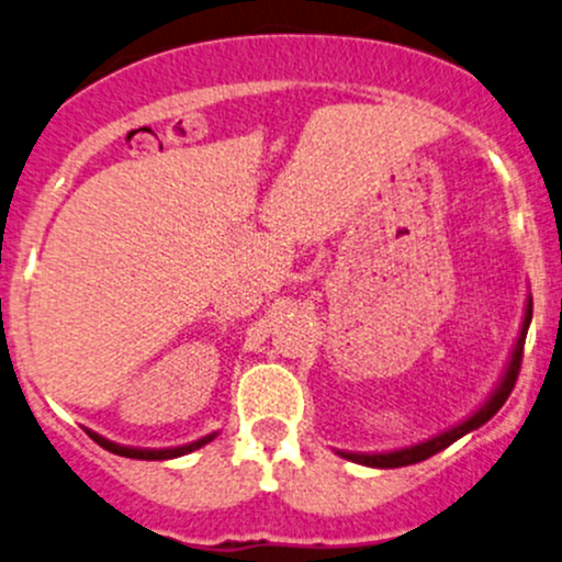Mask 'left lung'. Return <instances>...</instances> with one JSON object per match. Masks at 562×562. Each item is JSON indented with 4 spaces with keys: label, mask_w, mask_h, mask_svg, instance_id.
<instances>
[{
    "label": "left lung",
    "mask_w": 562,
    "mask_h": 562,
    "mask_svg": "<svg viewBox=\"0 0 562 562\" xmlns=\"http://www.w3.org/2000/svg\"><path fill=\"white\" fill-rule=\"evenodd\" d=\"M531 313H533V302H531V297H528L526 300V311H522L520 334H518V339H515V348H513V352H509V361H507V366H504L499 382H496V387L491 390L488 398H485L481 406H477L475 412L470 414V417L459 419L457 425H451V427H446V430L435 432L432 438H425V440H419V443H412V446H403V449H390V451H342V449H337L339 457L348 459V462L363 464V468H376V470L406 468V464L425 462V459H430L432 453L449 449L453 440L464 438L468 432L477 430V427L485 425V422L494 417V414L504 406V401H507L509 393H513L515 380H518L522 345H526L528 326H531Z\"/></svg>",
    "instance_id": "left-lung-1"
}]
</instances>
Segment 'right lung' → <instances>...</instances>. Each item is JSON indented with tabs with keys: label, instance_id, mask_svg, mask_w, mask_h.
Returning a JSON list of instances; mask_svg holds the SVG:
<instances>
[{
	"label": "right lung",
	"instance_id": "add662e5",
	"mask_svg": "<svg viewBox=\"0 0 562 562\" xmlns=\"http://www.w3.org/2000/svg\"><path fill=\"white\" fill-rule=\"evenodd\" d=\"M85 432L90 435L98 446H103L105 451L111 453H119V457H127V459H145V462H161V459H178V457H186V453L201 449V446H206L210 440L217 438V432H210L204 435V438L199 440H191V443L186 446H169V449H137V446H122V443H113V440L103 438L100 432L90 430V427H85Z\"/></svg>",
	"mask_w": 562,
	"mask_h": 562
}]
</instances>
